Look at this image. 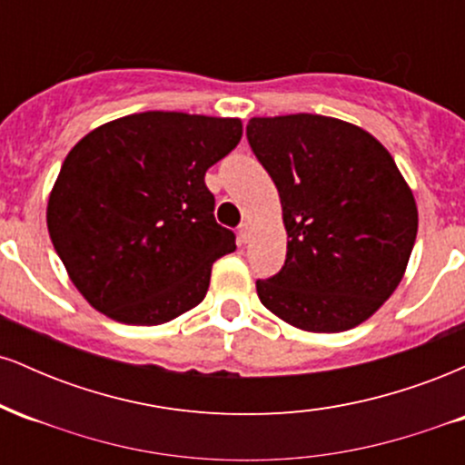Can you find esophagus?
I'll return each mask as SVG.
<instances>
[{
  "label": "esophagus",
  "mask_w": 465,
  "mask_h": 465,
  "mask_svg": "<svg viewBox=\"0 0 465 465\" xmlns=\"http://www.w3.org/2000/svg\"><path fill=\"white\" fill-rule=\"evenodd\" d=\"M249 238H251V225H249V223H244V225H240V229H238L240 244H247Z\"/></svg>",
  "instance_id": "esophagus-1"
}]
</instances>
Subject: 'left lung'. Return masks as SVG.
Wrapping results in <instances>:
<instances>
[{"label": "left lung", "instance_id": "8db88e82", "mask_svg": "<svg viewBox=\"0 0 465 465\" xmlns=\"http://www.w3.org/2000/svg\"><path fill=\"white\" fill-rule=\"evenodd\" d=\"M247 137L273 179L286 262L255 282L260 302L306 332H345L393 295L407 271L418 205L371 133L328 115L251 117Z\"/></svg>", "mask_w": 465, "mask_h": 465}]
</instances>
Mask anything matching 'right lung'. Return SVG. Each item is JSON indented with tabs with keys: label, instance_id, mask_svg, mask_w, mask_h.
<instances>
[{
	"label": "right lung",
	"instance_id": "add662e5",
	"mask_svg": "<svg viewBox=\"0 0 465 465\" xmlns=\"http://www.w3.org/2000/svg\"><path fill=\"white\" fill-rule=\"evenodd\" d=\"M240 117L143 111L89 131L47 199V232L89 306L129 325L173 322L205 300L236 249L205 173L238 146Z\"/></svg>",
	"mask_w": 465,
	"mask_h": 465
}]
</instances>
